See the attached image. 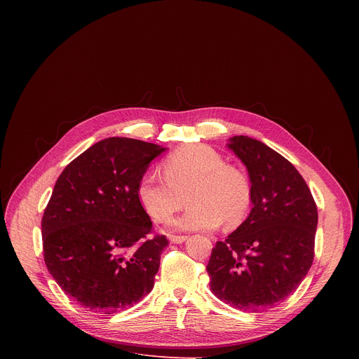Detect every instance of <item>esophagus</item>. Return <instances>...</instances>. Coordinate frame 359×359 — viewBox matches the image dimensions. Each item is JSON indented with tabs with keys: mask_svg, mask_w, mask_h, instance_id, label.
Returning <instances> with one entry per match:
<instances>
[{
	"mask_svg": "<svg viewBox=\"0 0 359 359\" xmlns=\"http://www.w3.org/2000/svg\"><path fill=\"white\" fill-rule=\"evenodd\" d=\"M169 240L173 244H182V243H184L187 240V236H172Z\"/></svg>",
	"mask_w": 359,
	"mask_h": 359,
	"instance_id": "1",
	"label": "esophagus"
}]
</instances>
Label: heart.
<instances>
[{
	"label": "heart",
	"instance_id": "b5f03b06",
	"mask_svg": "<svg viewBox=\"0 0 359 359\" xmlns=\"http://www.w3.org/2000/svg\"><path fill=\"white\" fill-rule=\"evenodd\" d=\"M165 177L146 172L137 184V198L144 212L158 223L179 212L187 197L190 208L170 223L173 231L213 230L238 226L251 208L252 190L247 175L226 165L217 150L206 144H186L163 163Z\"/></svg>",
	"mask_w": 359,
	"mask_h": 359
}]
</instances>
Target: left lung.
I'll use <instances>...</instances> for the list:
<instances>
[{"instance_id": "8db88e82", "label": "left lung", "mask_w": 359, "mask_h": 359, "mask_svg": "<svg viewBox=\"0 0 359 359\" xmlns=\"http://www.w3.org/2000/svg\"><path fill=\"white\" fill-rule=\"evenodd\" d=\"M227 147L248 172V217L217 241L208 264L212 292L247 313H259L297 290L314 260L318 213L298 170L266 143L233 136Z\"/></svg>"}]
</instances>
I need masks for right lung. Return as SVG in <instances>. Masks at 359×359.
<instances>
[{
	"instance_id": "right-lung-1",
	"label": "right lung",
	"mask_w": 359,
	"mask_h": 359,
	"mask_svg": "<svg viewBox=\"0 0 359 359\" xmlns=\"http://www.w3.org/2000/svg\"><path fill=\"white\" fill-rule=\"evenodd\" d=\"M168 147L129 137L99 140L58 177L42 217L43 260L62 291L96 314H115L153 288L165 236L146 238L140 177Z\"/></svg>"
}]
</instances>
